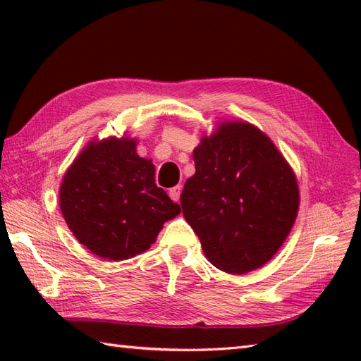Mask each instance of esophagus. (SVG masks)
I'll return each mask as SVG.
<instances>
[{"mask_svg":"<svg viewBox=\"0 0 361 361\" xmlns=\"http://www.w3.org/2000/svg\"><path fill=\"white\" fill-rule=\"evenodd\" d=\"M180 194H181V186H175L169 189V197H171L173 202L180 200Z\"/></svg>","mask_w":361,"mask_h":361,"instance_id":"34e87169","label":"esophagus"}]
</instances>
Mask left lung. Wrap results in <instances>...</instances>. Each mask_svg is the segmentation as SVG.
<instances>
[{"label":"left lung","mask_w":361,"mask_h":361,"mask_svg":"<svg viewBox=\"0 0 361 361\" xmlns=\"http://www.w3.org/2000/svg\"><path fill=\"white\" fill-rule=\"evenodd\" d=\"M194 161L180 203L206 257L233 274L262 267L298 214V183L287 161L248 122H224L203 137Z\"/></svg>","instance_id":"8db88e82"}]
</instances>
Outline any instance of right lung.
<instances>
[{
  "label": "right lung",
  "mask_w": 361,
  "mask_h": 361,
  "mask_svg": "<svg viewBox=\"0 0 361 361\" xmlns=\"http://www.w3.org/2000/svg\"><path fill=\"white\" fill-rule=\"evenodd\" d=\"M60 209L75 239L109 260L149 250L164 221L181 212L128 137L88 144L65 173Z\"/></svg>",
  "instance_id": "obj_1"
}]
</instances>
